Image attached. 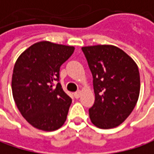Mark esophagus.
I'll list each match as a JSON object with an SVG mask.
<instances>
[{
	"instance_id": "34e87169",
	"label": "esophagus",
	"mask_w": 154,
	"mask_h": 154,
	"mask_svg": "<svg viewBox=\"0 0 154 154\" xmlns=\"http://www.w3.org/2000/svg\"><path fill=\"white\" fill-rule=\"evenodd\" d=\"M80 96H81V92H80V91H76V92H75V93H74V97H75V98H79V97H80Z\"/></svg>"
}]
</instances>
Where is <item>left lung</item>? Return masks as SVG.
I'll list each match as a JSON object with an SVG mask.
<instances>
[{
  "mask_svg": "<svg viewBox=\"0 0 154 154\" xmlns=\"http://www.w3.org/2000/svg\"><path fill=\"white\" fill-rule=\"evenodd\" d=\"M93 75L95 103L89 108L91 122L102 129L122 124L134 110L140 93L136 63L112 45L83 47Z\"/></svg>",
  "mask_w": 154,
  "mask_h": 154,
  "instance_id": "obj_1",
  "label": "left lung"
}]
</instances>
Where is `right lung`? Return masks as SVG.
I'll list each match as a JSON object with an SVG mask.
<instances>
[{
    "instance_id": "add662e5",
    "label": "right lung",
    "mask_w": 154,
    "mask_h": 154,
    "mask_svg": "<svg viewBox=\"0 0 154 154\" xmlns=\"http://www.w3.org/2000/svg\"><path fill=\"white\" fill-rule=\"evenodd\" d=\"M74 49L71 46L40 41L27 48L14 65V101L22 116L39 130H57L66 119L72 99L58 82L59 70Z\"/></svg>"
}]
</instances>
